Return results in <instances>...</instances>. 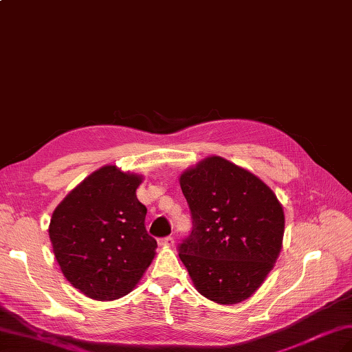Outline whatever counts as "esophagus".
<instances>
[{"mask_svg":"<svg viewBox=\"0 0 352 352\" xmlns=\"http://www.w3.org/2000/svg\"><path fill=\"white\" fill-rule=\"evenodd\" d=\"M157 244L160 247H173L174 245V238L173 236H166V238H162L157 241Z\"/></svg>","mask_w":352,"mask_h":352,"instance_id":"obj_1","label":"esophagus"}]
</instances>
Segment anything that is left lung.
<instances>
[{
  "label": "left lung",
  "mask_w": 352,
  "mask_h": 352,
  "mask_svg": "<svg viewBox=\"0 0 352 352\" xmlns=\"http://www.w3.org/2000/svg\"><path fill=\"white\" fill-rule=\"evenodd\" d=\"M193 230L178 248L193 285L206 299L236 305L253 296L281 253L285 217L265 182L220 156L179 175Z\"/></svg>",
  "instance_id": "left-lung-1"
}]
</instances>
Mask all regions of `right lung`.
I'll use <instances>...</instances> for the list:
<instances>
[{
	"instance_id": "add662e5",
	"label": "right lung",
	"mask_w": 352,
	"mask_h": 352,
	"mask_svg": "<svg viewBox=\"0 0 352 352\" xmlns=\"http://www.w3.org/2000/svg\"><path fill=\"white\" fill-rule=\"evenodd\" d=\"M144 177L105 165L74 187L52 214L53 254L69 284L94 300L131 293L156 256L157 242L137 197Z\"/></svg>"
}]
</instances>
